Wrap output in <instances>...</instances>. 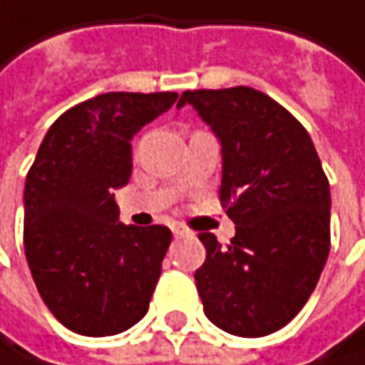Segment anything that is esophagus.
Returning <instances> with one entry per match:
<instances>
[{"mask_svg":"<svg viewBox=\"0 0 365 365\" xmlns=\"http://www.w3.org/2000/svg\"><path fill=\"white\" fill-rule=\"evenodd\" d=\"M189 232H187V227H182V225H173V236L176 238H182V236H187Z\"/></svg>","mask_w":365,"mask_h":365,"instance_id":"obj_1","label":"esophagus"}]
</instances>
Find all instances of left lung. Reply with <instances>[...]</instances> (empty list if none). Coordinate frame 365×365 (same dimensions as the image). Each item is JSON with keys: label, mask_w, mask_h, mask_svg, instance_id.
<instances>
[{"label": "left lung", "mask_w": 365, "mask_h": 365, "mask_svg": "<svg viewBox=\"0 0 365 365\" xmlns=\"http://www.w3.org/2000/svg\"><path fill=\"white\" fill-rule=\"evenodd\" d=\"M220 145V205L236 234H200L196 287L207 319L236 336H265L310 299L330 252V185L301 122L250 86L185 91Z\"/></svg>", "instance_id": "left-lung-1"}]
</instances>
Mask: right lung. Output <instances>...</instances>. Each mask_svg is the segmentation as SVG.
Returning a JSON list of instances; mask_svg holds the SVG:
<instances>
[{"instance_id":"add662e5","label":"right lung","mask_w":365,"mask_h":365,"mask_svg":"<svg viewBox=\"0 0 365 365\" xmlns=\"http://www.w3.org/2000/svg\"><path fill=\"white\" fill-rule=\"evenodd\" d=\"M176 100L102 93L41 140L24 187V250L41 301L73 332L111 336L149 310L171 232L120 222L113 192L131 178L133 135Z\"/></svg>"}]
</instances>
